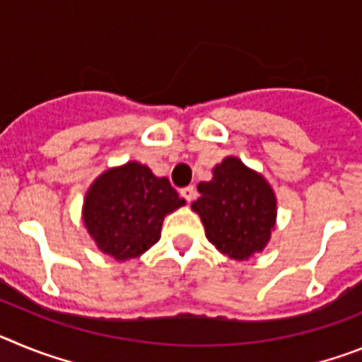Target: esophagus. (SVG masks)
Segmentation results:
<instances>
[{"label": "esophagus", "instance_id": "1", "mask_svg": "<svg viewBox=\"0 0 362 362\" xmlns=\"http://www.w3.org/2000/svg\"><path fill=\"white\" fill-rule=\"evenodd\" d=\"M179 194H181V197H183V199H187L188 203H190L192 199H194V197H196V188L192 187H185V188H181V190H179Z\"/></svg>", "mask_w": 362, "mask_h": 362}]
</instances>
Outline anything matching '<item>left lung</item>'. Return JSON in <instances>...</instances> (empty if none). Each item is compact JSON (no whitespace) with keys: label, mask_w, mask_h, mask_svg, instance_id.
Wrapping results in <instances>:
<instances>
[{"label":"left lung","mask_w":362,"mask_h":362,"mask_svg":"<svg viewBox=\"0 0 362 362\" xmlns=\"http://www.w3.org/2000/svg\"><path fill=\"white\" fill-rule=\"evenodd\" d=\"M197 192L192 209L221 254L243 261L263 250L276 225V196L263 175L238 158H226L214 168L212 181L197 185Z\"/></svg>","instance_id":"left-lung-1"}]
</instances>
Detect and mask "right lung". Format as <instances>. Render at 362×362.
Listing matches in <instances>:
<instances>
[{"mask_svg": "<svg viewBox=\"0 0 362 362\" xmlns=\"http://www.w3.org/2000/svg\"><path fill=\"white\" fill-rule=\"evenodd\" d=\"M183 204L168 179L132 161L95 179L86 192L83 221L99 250L127 261L156 245L166 214Z\"/></svg>", "mask_w": 362, "mask_h": 362, "instance_id": "1", "label": "right lung"}]
</instances>
